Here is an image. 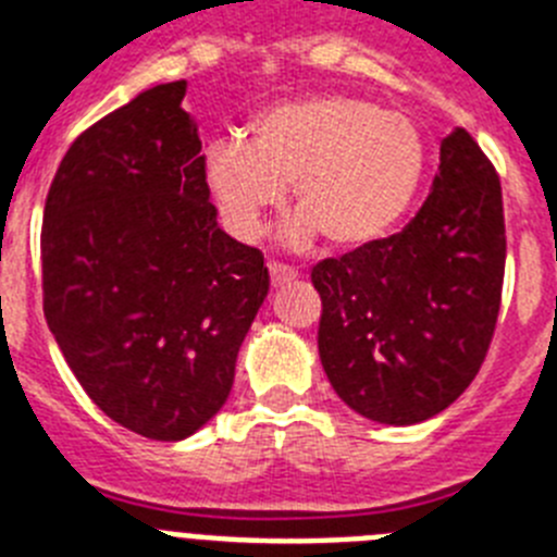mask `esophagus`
<instances>
[{
    "mask_svg": "<svg viewBox=\"0 0 557 557\" xmlns=\"http://www.w3.org/2000/svg\"><path fill=\"white\" fill-rule=\"evenodd\" d=\"M270 282H273V287H282V284H289L298 278V270L289 268V264L284 262H270Z\"/></svg>",
    "mask_w": 557,
    "mask_h": 557,
    "instance_id": "esophagus-1",
    "label": "esophagus"
}]
</instances>
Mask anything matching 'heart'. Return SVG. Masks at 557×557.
<instances>
[{
	"instance_id": "obj_1",
	"label": "heart",
	"mask_w": 557,
	"mask_h": 557,
	"mask_svg": "<svg viewBox=\"0 0 557 557\" xmlns=\"http://www.w3.org/2000/svg\"><path fill=\"white\" fill-rule=\"evenodd\" d=\"M424 133L407 113L354 95H312L256 113L245 141H218L206 178L236 236H253L289 186L295 236L329 248L376 243L424 184Z\"/></svg>"
}]
</instances>
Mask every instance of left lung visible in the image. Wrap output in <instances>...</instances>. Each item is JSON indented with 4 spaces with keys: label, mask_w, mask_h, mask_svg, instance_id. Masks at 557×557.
<instances>
[{
    "label": "left lung",
    "mask_w": 557,
    "mask_h": 557,
    "mask_svg": "<svg viewBox=\"0 0 557 557\" xmlns=\"http://www.w3.org/2000/svg\"><path fill=\"white\" fill-rule=\"evenodd\" d=\"M505 253L499 175L457 127L405 231L312 268L323 304L318 351L334 393L379 424L446 410L494 339Z\"/></svg>",
    "instance_id": "8db88e82"
}]
</instances>
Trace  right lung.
I'll list each match as a JSON object with an SVG mask.
<instances>
[{
    "instance_id": "add662e5",
    "label": "right lung",
    "mask_w": 557,
    "mask_h": 557,
    "mask_svg": "<svg viewBox=\"0 0 557 557\" xmlns=\"http://www.w3.org/2000/svg\"><path fill=\"white\" fill-rule=\"evenodd\" d=\"M184 95L161 83L83 131L41 223L49 332L88 398L150 441L225 405L270 289L262 250L220 231Z\"/></svg>"
}]
</instances>
